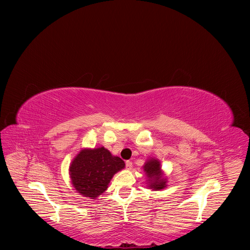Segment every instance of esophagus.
I'll list each match as a JSON object with an SVG mask.
<instances>
[{
	"label": "esophagus",
	"mask_w": 250,
	"mask_h": 250,
	"mask_svg": "<svg viewBox=\"0 0 250 250\" xmlns=\"http://www.w3.org/2000/svg\"><path fill=\"white\" fill-rule=\"evenodd\" d=\"M125 166H126V169H130L133 167V162L132 161H126Z\"/></svg>",
	"instance_id": "obj_1"
}]
</instances>
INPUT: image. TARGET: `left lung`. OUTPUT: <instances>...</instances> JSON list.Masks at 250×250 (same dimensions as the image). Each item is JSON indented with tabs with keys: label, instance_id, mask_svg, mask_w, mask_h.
Segmentation results:
<instances>
[{
	"label": "left lung",
	"instance_id": "left-lung-1",
	"mask_svg": "<svg viewBox=\"0 0 250 250\" xmlns=\"http://www.w3.org/2000/svg\"><path fill=\"white\" fill-rule=\"evenodd\" d=\"M144 172L147 178L148 188L153 190H161L167 187V177L161 168V162L155 157H150L143 166Z\"/></svg>",
	"mask_w": 250,
	"mask_h": 250
}]
</instances>
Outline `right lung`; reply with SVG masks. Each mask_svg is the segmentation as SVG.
<instances>
[{
    "instance_id": "add662e5",
    "label": "right lung",
    "mask_w": 250,
    "mask_h": 250,
    "mask_svg": "<svg viewBox=\"0 0 250 250\" xmlns=\"http://www.w3.org/2000/svg\"><path fill=\"white\" fill-rule=\"evenodd\" d=\"M125 166L120 157L113 156L106 148H83L71 162L69 174L78 193L95 200L108 188L113 175Z\"/></svg>"
}]
</instances>
